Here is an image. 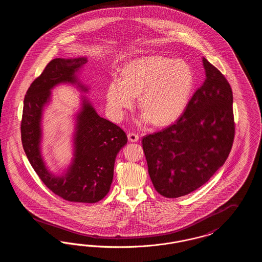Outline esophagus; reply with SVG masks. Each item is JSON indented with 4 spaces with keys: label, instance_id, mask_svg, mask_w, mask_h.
I'll return each instance as SVG.
<instances>
[{
    "label": "esophagus",
    "instance_id": "34e87169",
    "mask_svg": "<svg viewBox=\"0 0 262 262\" xmlns=\"http://www.w3.org/2000/svg\"><path fill=\"white\" fill-rule=\"evenodd\" d=\"M127 138H128V140L130 141V142H137L138 140H139V137L136 135V134H134V133H129V134H127Z\"/></svg>",
    "mask_w": 262,
    "mask_h": 262
}]
</instances>
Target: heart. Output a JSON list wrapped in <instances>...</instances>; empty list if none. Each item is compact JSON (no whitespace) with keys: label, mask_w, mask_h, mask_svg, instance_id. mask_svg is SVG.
I'll return each instance as SVG.
<instances>
[{"label":"heart","mask_w":262,"mask_h":262,"mask_svg":"<svg viewBox=\"0 0 262 262\" xmlns=\"http://www.w3.org/2000/svg\"><path fill=\"white\" fill-rule=\"evenodd\" d=\"M193 88L194 73L186 60L152 55L125 64L123 78L114 77L109 82L106 99L114 118L122 119L139 95L144 110L140 124L153 120L156 125H167L185 111Z\"/></svg>","instance_id":"1"}]
</instances>
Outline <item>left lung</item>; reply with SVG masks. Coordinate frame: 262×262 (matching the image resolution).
Listing matches in <instances>:
<instances>
[{
    "label": "left lung",
    "instance_id": "obj_1",
    "mask_svg": "<svg viewBox=\"0 0 262 262\" xmlns=\"http://www.w3.org/2000/svg\"><path fill=\"white\" fill-rule=\"evenodd\" d=\"M205 80L173 125L142 138L148 173L165 198L187 195L209 181L232 148L233 92L214 66L202 58Z\"/></svg>",
    "mask_w": 262,
    "mask_h": 262
}]
</instances>
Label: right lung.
<instances>
[{
    "mask_svg": "<svg viewBox=\"0 0 262 262\" xmlns=\"http://www.w3.org/2000/svg\"><path fill=\"white\" fill-rule=\"evenodd\" d=\"M88 62L86 57L58 58L47 64L26 92L20 129L25 154L46 187L63 200L95 203L110 190L115 160L127 137L120 126L100 117L85 95H81L80 108L74 115L70 165L54 173L42 154L43 115L52 101V90L70 84L88 93L89 88L77 76Z\"/></svg>",
    "mask_w": 262,
    "mask_h": 262,
    "instance_id": "add662e5",
    "label": "right lung"
}]
</instances>
